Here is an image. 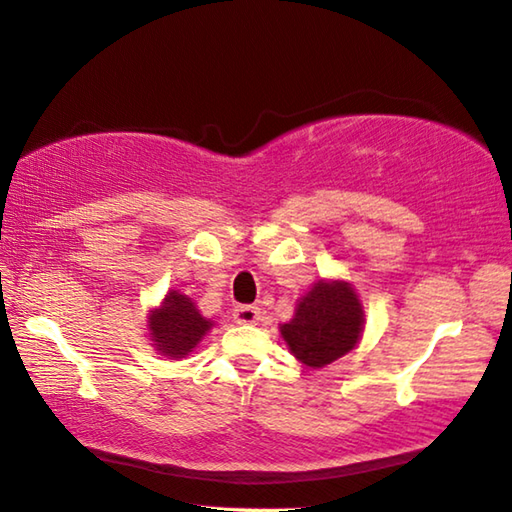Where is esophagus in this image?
<instances>
[{"label":"esophagus","instance_id":"obj_1","mask_svg":"<svg viewBox=\"0 0 512 512\" xmlns=\"http://www.w3.org/2000/svg\"><path fill=\"white\" fill-rule=\"evenodd\" d=\"M234 320L238 322V325H256V322L260 320V311H258V307H252V305L236 307Z\"/></svg>","mask_w":512,"mask_h":512}]
</instances>
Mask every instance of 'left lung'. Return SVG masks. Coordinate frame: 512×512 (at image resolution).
I'll return each mask as SVG.
<instances>
[{"label":"left lung","mask_w":512,"mask_h":512,"mask_svg":"<svg viewBox=\"0 0 512 512\" xmlns=\"http://www.w3.org/2000/svg\"><path fill=\"white\" fill-rule=\"evenodd\" d=\"M364 329L362 302L344 280H318L298 300L296 314L280 325L289 351L311 369L342 358L360 342Z\"/></svg>","instance_id":"8db88e82"}]
</instances>
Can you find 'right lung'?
<instances>
[{
  "mask_svg": "<svg viewBox=\"0 0 512 512\" xmlns=\"http://www.w3.org/2000/svg\"><path fill=\"white\" fill-rule=\"evenodd\" d=\"M212 327L214 322L203 318L192 298L181 294V291H170L163 298L161 307H156L148 316L154 349L168 358L190 356Z\"/></svg>",
  "mask_w": 512,
  "mask_h": 512,
  "instance_id": "1",
  "label": "right lung"
}]
</instances>
